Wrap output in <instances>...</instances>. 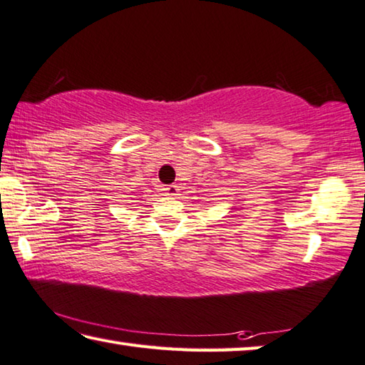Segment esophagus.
Masks as SVG:
<instances>
[{
	"instance_id": "34e87169",
	"label": "esophagus",
	"mask_w": 365,
	"mask_h": 365,
	"mask_svg": "<svg viewBox=\"0 0 365 365\" xmlns=\"http://www.w3.org/2000/svg\"><path fill=\"white\" fill-rule=\"evenodd\" d=\"M164 191H165V195H168V196H172V197L178 196V187H177V185H169V187L164 188Z\"/></svg>"
}]
</instances>
